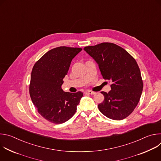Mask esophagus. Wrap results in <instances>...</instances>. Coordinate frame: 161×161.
I'll return each mask as SVG.
<instances>
[{"label": "esophagus", "mask_w": 161, "mask_h": 161, "mask_svg": "<svg viewBox=\"0 0 161 161\" xmlns=\"http://www.w3.org/2000/svg\"><path fill=\"white\" fill-rule=\"evenodd\" d=\"M85 94H90V95H94L96 94L95 92H92V91H90V90H86L85 92Z\"/></svg>", "instance_id": "obj_1"}]
</instances>
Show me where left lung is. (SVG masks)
<instances>
[{
    "instance_id": "obj_1",
    "label": "left lung",
    "mask_w": 161,
    "mask_h": 161,
    "mask_svg": "<svg viewBox=\"0 0 161 161\" xmlns=\"http://www.w3.org/2000/svg\"><path fill=\"white\" fill-rule=\"evenodd\" d=\"M83 50L98 64L104 79L111 83L108 93L101 92L104 99L99 111L112 120L124 119L134 111L143 91L140 68L135 59L124 48L103 42Z\"/></svg>"
}]
</instances>
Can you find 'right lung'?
<instances>
[{
  "instance_id": "add662e5",
  "label": "right lung",
  "mask_w": 161,
  "mask_h": 161,
  "mask_svg": "<svg viewBox=\"0 0 161 161\" xmlns=\"http://www.w3.org/2000/svg\"><path fill=\"white\" fill-rule=\"evenodd\" d=\"M81 50L66 47L53 48L33 67L30 96L39 113L50 122L59 124L69 120L83 96L81 92H65L61 88L73 58Z\"/></svg>"
}]
</instances>
